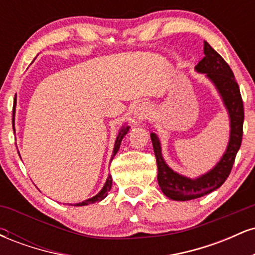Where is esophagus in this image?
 I'll return each instance as SVG.
<instances>
[{
    "label": "esophagus",
    "instance_id": "esophagus-1",
    "mask_svg": "<svg viewBox=\"0 0 255 255\" xmlns=\"http://www.w3.org/2000/svg\"><path fill=\"white\" fill-rule=\"evenodd\" d=\"M134 119L136 120L137 122L144 121V120L147 119L148 114H150V109H148L147 104L140 103L137 107L134 109Z\"/></svg>",
    "mask_w": 255,
    "mask_h": 255
}]
</instances>
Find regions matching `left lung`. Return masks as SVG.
I'll return each mask as SVG.
<instances>
[{
    "mask_svg": "<svg viewBox=\"0 0 255 255\" xmlns=\"http://www.w3.org/2000/svg\"><path fill=\"white\" fill-rule=\"evenodd\" d=\"M203 60L195 66V71L206 75L218 91L230 120V136L227 150L221 159L211 170L200 176L191 178L174 171L165 163L162 154L159 137L151 133L152 145L158 166V184L165 197L171 200L187 201L209 194L219 188L229 176L235 157L238 154L244 133V102L240 93L239 85L236 83L234 73L229 64L218 54L209 43H204Z\"/></svg>",
    "mask_w": 255,
    "mask_h": 255,
    "instance_id": "8db88e82",
    "label": "left lung"
}]
</instances>
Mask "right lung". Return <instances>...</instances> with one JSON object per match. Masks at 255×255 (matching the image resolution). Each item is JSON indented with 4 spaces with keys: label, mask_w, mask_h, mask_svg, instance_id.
I'll return each instance as SVG.
<instances>
[{
    "label": "right lung",
    "mask_w": 255,
    "mask_h": 255,
    "mask_svg": "<svg viewBox=\"0 0 255 255\" xmlns=\"http://www.w3.org/2000/svg\"><path fill=\"white\" fill-rule=\"evenodd\" d=\"M15 107H16V96H15V98H14V104H13V129H14V131H15V128H14V116H15ZM129 128H130L129 126H122L121 129H120L118 136H116L115 145H114V151H113V156H111V160H113V158L115 157V154L118 153L120 145H121L122 139H124V136L128 133ZM17 153H19V152H17ZM111 183H113V178H111V175H109V176H108V178H107V181H105L103 188L101 189V192H99L98 194H96L95 197L87 199V200H84L83 203L75 204L74 206H86V205H89V204H93V203H98V201H102L108 195V192H109L111 189Z\"/></svg>",
    "instance_id": "right-lung-1"
}]
</instances>
